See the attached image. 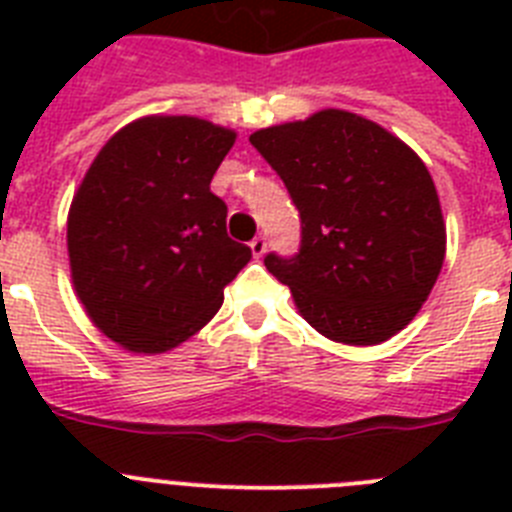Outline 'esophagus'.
<instances>
[{
  "label": "esophagus",
  "mask_w": 512,
  "mask_h": 512,
  "mask_svg": "<svg viewBox=\"0 0 512 512\" xmlns=\"http://www.w3.org/2000/svg\"><path fill=\"white\" fill-rule=\"evenodd\" d=\"M266 248H269V243H266L264 235H256V238L251 241V253L256 256V259H261V256H264Z\"/></svg>",
  "instance_id": "esophagus-1"
}]
</instances>
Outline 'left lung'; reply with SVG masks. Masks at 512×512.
Wrapping results in <instances>:
<instances>
[{
    "label": "left lung",
    "mask_w": 512,
    "mask_h": 512,
    "mask_svg": "<svg viewBox=\"0 0 512 512\" xmlns=\"http://www.w3.org/2000/svg\"><path fill=\"white\" fill-rule=\"evenodd\" d=\"M253 148L300 210V253H269L302 318L346 346H377L418 315L441 274L446 225L418 153L346 110L256 130Z\"/></svg>",
    "instance_id": "8db88e82"
}]
</instances>
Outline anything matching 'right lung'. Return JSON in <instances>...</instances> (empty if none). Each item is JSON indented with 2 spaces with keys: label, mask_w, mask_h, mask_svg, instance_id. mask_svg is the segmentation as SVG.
Here are the masks:
<instances>
[{
  "label": "right lung",
  "mask_w": 512,
  "mask_h": 512,
  "mask_svg": "<svg viewBox=\"0 0 512 512\" xmlns=\"http://www.w3.org/2000/svg\"><path fill=\"white\" fill-rule=\"evenodd\" d=\"M235 130L148 115L117 130L69 210L71 282L89 320L133 354H164L205 328L251 261L210 192Z\"/></svg>",
  "instance_id": "obj_1"
}]
</instances>
